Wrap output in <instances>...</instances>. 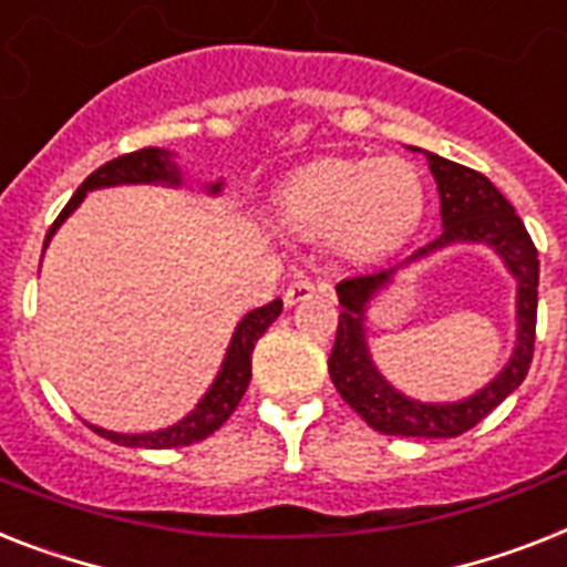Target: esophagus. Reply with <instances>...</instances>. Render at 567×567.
Listing matches in <instances>:
<instances>
[{
    "instance_id": "esophagus-1",
    "label": "esophagus",
    "mask_w": 567,
    "mask_h": 567,
    "mask_svg": "<svg viewBox=\"0 0 567 567\" xmlns=\"http://www.w3.org/2000/svg\"><path fill=\"white\" fill-rule=\"evenodd\" d=\"M320 291H323V288L311 282V279H297V282L288 285V291H285V306L291 308L297 306V302H306V299H311Z\"/></svg>"
}]
</instances>
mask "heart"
I'll use <instances>...</instances> for the list:
<instances>
[{
	"label": "heart",
	"instance_id": "b5f03b06",
	"mask_svg": "<svg viewBox=\"0 0 567 567\" xmlns=\"http://www.w3.org/2000/svg\"><path fill=\"white\" fill-rule=\"evenodd\" d=\"M279 212L291 233L331 241L352 261L399 250L425 215V186L416 165L399 156L306 165L279 192Z\"/></svg>",
	"mask_w": 567,
	"mask_h": 567
}]
</instances>
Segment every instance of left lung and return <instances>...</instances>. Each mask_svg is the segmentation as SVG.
Listing matches in <instances>:
<instances>
[{"label":"left lung","mask_w":567,"mask_h":567,"mask_svg":"<svg viewBox=\"0 0 567 567\" xmlns=\"http://www.w3.org/2000/svg\"><path fill=\"white\" fill-rule=\"evenodd\" d=\"M427 168L440 192V218L443 233L419 247L399 268L381 274L352 276L338 285L340 320L334 347L329 355V375L343 402L379 434L390 436H443L466 434L483 416H489L509 393L524 381L533 361L536 343V308H538V252L522 218L509 200L492 186L481 172L451 163L443 156L427 154ZM451 243H486L499 252L516 279V339L514 358L495 380L475 396L460 403H419L395 391L378 371L365 347V302L402 267Z\"/></svg>","instance_id":"1"}]
</instances>
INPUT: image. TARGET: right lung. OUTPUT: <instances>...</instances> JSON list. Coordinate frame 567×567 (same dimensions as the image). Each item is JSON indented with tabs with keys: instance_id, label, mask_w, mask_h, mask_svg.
<instances>
[{
	"instance_id": "obj_1",
	"label": "right lung",
	"mask_w": 567,
	"mask_h": 567,
	"mask_svg": "<svg viewBox=\"0 0 567 567\" xmlns=\"http://www.w3.org/2000/svg\"><path fill=\"white\" fill-rule=\"evenodd\" d=\"M136 183H165V186H179L183 177H179V165L174 163V154L165 148H142L133 151V154L116 156L110 159L101 168L90 174V177L78 186V192L72 195L63 212L58 215V220L49 229L45 236V247L52 241V236L58 233V227L72 215V212L81 206V200L86 197V192L92 188H110V186H136ZM224 183H212L209 195H218ZM282 315V299H274L268 306L252 308L250 315H244L241 323L233 331V340H229L227 355L220 363L218 375L212 381V388L206 390V395L195 404V411L183 416L179 422H174L172 427H163V431H151V434H116V431H104V427L90 425L92 431H99L101 436H107L110 443L127 445V449H179V445H192L206 440L209 434H215L241 402V395L247 393V384H250V363H252V347L256 340L268 331V326L274 323L276 317Z\"/></svg>"
}]
</instances>
